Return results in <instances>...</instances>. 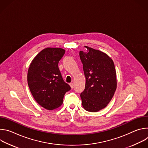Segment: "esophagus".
I'll return each mask as SVG.
<instances>
[{"mask_svg":"<svg viewBox=\"0 0 148 148\" xmlns=\"http://www.w3.org/2000/svg\"><path fill=\"white\" fill-rule=\"evenodd\" d=\"M70 87H71V88H74V85L73 83H70Z\"/></svg>","mask_w":148,"mask_h":148,"instance_id":"34e87169","label":"esophagus"}]
</instances>
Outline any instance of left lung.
Here are the masks:
<instances>
[{
    "instance_id": "left-lung-1",
    "label": "left lung",
    "mask_w": 148,
    "mask_h": 148,
    "mask_svg": "<svg viewBox=\"0 0 148 148\" xmlns=\"http://www.w3.org/2000/svg\"><path fill=\"white\" fill-rule=\"evenodd\" d=\"M87 52L79 51L86 82L80 97L84 108L97 112L107 106L116 88L114 63L107 54L86 47Z\"/></svg>"
}]
</instances>
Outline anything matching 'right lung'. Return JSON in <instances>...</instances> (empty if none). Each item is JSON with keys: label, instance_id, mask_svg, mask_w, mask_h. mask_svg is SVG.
I'll return each instance as SVG.
<instances>
[{"label": "right lung", "instance_id": "1", "mask_svg": "<svg viewBox=\"0 0 148 148\" xmlns=\"http://www.w3.org/2000/svg\"><path fill=\"white\" fill-rule=\"evenodd\" d=\"M65 51L60 48L43 50L33 60L28 70L30 92L36 101L48 110L59 107L66 92L71 90L58 69L59 61Z\"/></svg>", "mask_w": 148, "mask_h": 148}]
</instances>
